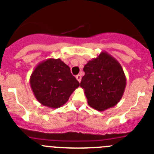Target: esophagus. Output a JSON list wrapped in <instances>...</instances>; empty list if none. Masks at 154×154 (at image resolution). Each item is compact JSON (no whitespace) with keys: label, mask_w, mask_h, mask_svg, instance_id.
Listing matches in <instances>:
<instances>
[{"label":"esophagus","mask_w":154,"mask_h":154,"mask_svg":"<svg viewBox=\"0 0 154 154\" xmlns=\"http://www.w3.org/2000/svg\"><path fill=\"white\" fill-rule=\"evenodd\" d=\"M76 78H77V80L79 81V82H81V76L80 75V74H78V75L76 76Z\"/></svg>","instance_id":"obj_1"}]
</instances>
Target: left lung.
Listing matches in <instances>:
<instances>
[{"label":"left lung","instance_id":"left-lung-1","mask_svg":"<svg viewBox=\"0 0 154 154\" xmlns=\"http://www.w3.org/2000/svg\"><path fill=\"white\" fill-rule=\"evenodd\" d=\"M81 87L85 91L88 105L97 111L116 105L123 95L126 78L122 67L106 52L88 61Z\"/></svg>","mask_w":154,"mask_h":154}]
</instances>
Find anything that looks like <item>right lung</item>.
<instances>
[{"instance_id": "1", "label": "right lung", "mask_w": 154, "mask_h": 154, "mask_svg": "<svg viewBox=\"0 0 154 154\" xmlns=\"http://www.w3.org/2000/svg\"><path fill=\"white\" fill-rule=\"evenodd\" d=\"M35 97L42 105L57 109L63 105L80 83L60 59H47L35 68L30 77Z\"/></svg>"}]
</instances>
